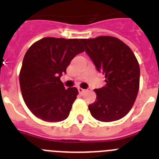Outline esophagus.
<instances>
[{"label": "esophagus", "instance_id": "obj_1", "mask_svg": "<svg viewBox=\"0 0 159 159\" xmlns=\"http://www.w3.org/2000/svg\"><path fill=\"white\" fill-rule=\"evenodd\" d=\"M78 92H79L80 94H83V93H85V92H87V90L82 89V88H81V87H79V88H78Z\"/></svg>", "mask_w": 159, "mask_h": 159}]
</instances>
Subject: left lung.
<instances>
[{"instance_id":"8db88e82","label":"left lung","mask_w":159,"mask_h":159,"mask_svg":"<svg viewBox=\"0 0 159 159\" xmlns=\"http://www.w3.org/2000/svg\"><path fill=\"white\" fill-rule=\"evenodd\" d=\"M81 41L97 71L106 77V86L94 90L97 101L88 106L91 115L102 122L123 118L133 107L139 89L140 70L135 55L123 41L112 36Z\"/></svg>"}]
</instances>
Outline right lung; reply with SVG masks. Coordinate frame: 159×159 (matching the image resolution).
<instances>
[{
  "instance_id": "add662e5",
  "label": "right lung",
  "mask_w": 159,
  "mask_h": 159,
  "mask_svg": "<svg viewBox=\"0 0 159 159\" xmlns=\"http://www.w3.org/2000/svg\"><path fill=\"white\" fill-rule=\"evenodd\" d=\"M84 51L81 39L53 37L41 39L29 48L19 77L24 101L36 117L47 122L68 117L78 91L65 89L60 77L72 58Z\"/></svg>"
}]
</instances>
